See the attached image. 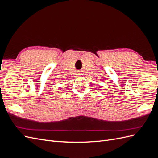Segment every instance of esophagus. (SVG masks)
Returning <instances> with one entry per match:
<instances>
[{
	"label": "esophagus",
	"mask_w": 158,
	"mask_h": 158,
	"mask_svg": "<svg viewBox=\"0 0 158 158\" xmlns=\"http://www.w3.org/2000/svg\"><path fill=\"white\" fill-rule=\"evenodd\" d=\"M79 74H80V73H79ZM78 75H80V74H78Z\"/></svg>",
	"instance_id": "1"
}]
</instances>
